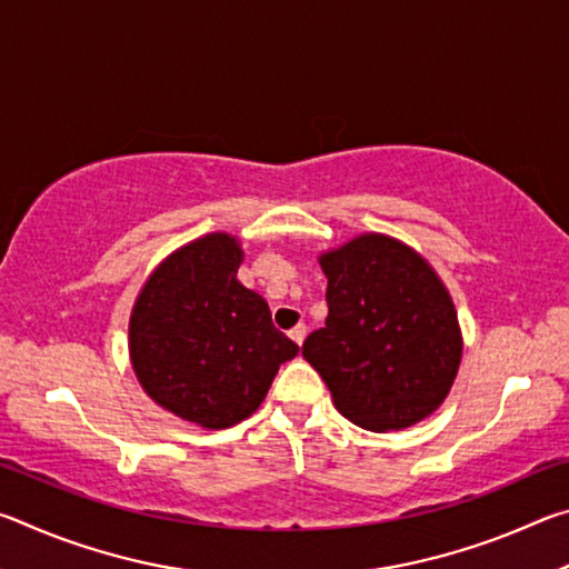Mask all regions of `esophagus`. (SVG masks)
Instances as JSON below:
<instances>
[{"label":"esophagus","mask_w":569,"mask_h":569,"mask_svg":"<svg viewBox=\"0 0 569 569\" xmlns=\"http://www.w3.org/2000/svg\"><path fill=\"white\" fill-rule=\"evenodd\" d=\"M288 336H291V339L301 346L303 343V339H306V326L303 323H298V326H293L291 331H288Z\"/></svg>","instance_id":"esophagus-1"}]
</instances>
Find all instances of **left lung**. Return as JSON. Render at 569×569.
<instances>
[{
	"instance_id": "obj_1",
	"label": "left lung",
	"mask_w": 569,
	"mask_h": 569,
	"mask_svg": "<svg viewBox=\"0 0 569 569\" xmlns=\"http://www.w3.org/2000/svg\"><path fill=\"white\" fill-rule=\"evenodd\" d=\"M326 326L303 341L333 407L369 431L407 429L445 403L465 339L445 281L419 250L361 233L319 256Z\"/></svg>"
}]
</instances>
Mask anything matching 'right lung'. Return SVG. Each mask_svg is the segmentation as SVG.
Here are the masks:
<instances>
[{
  "label": "right lung",
  "mask_w": 569,
  "mask_h": 569,
  "mask_svg": "<svg viewBox=\"0 0 569 569\" xmlns=\"http://www.w3.org/2000/svg\"><path fill=\"white\" fill-rule=\"evenodd\" d=\"M240 240L223 230L172 250L134 298L128 351L142 391L178 419L228 429L248 419L298 346L238 281Z\"/></svg>",
  "instance_id": "obj_1"
}]
</instances>
